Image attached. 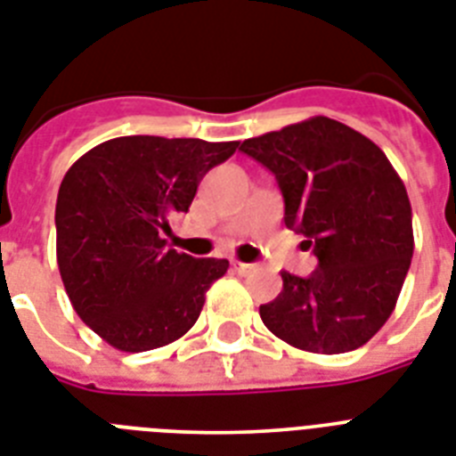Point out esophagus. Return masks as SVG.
<instances>
[{"label":"esophagus","mask_w":456,"mask_h":456,"mask_svg":"<svg viewBox=\"0 0 456 456\" xmlns=\"http://www.w3.org/2000/svg\"><path fill=\"white\" fill-rule=\"evenodd\" d=\"M232 266H234V272H239V273H250V272H255V265H248V262L232 260Z\"/></svg>","instance_id":"1"}]
</instances>
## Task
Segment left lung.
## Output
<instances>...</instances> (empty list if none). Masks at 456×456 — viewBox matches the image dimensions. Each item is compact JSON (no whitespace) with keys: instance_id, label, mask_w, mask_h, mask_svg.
I'll return each instance as SVG.
<instances>
[{"instance_id":"obj_1","label":"left lung","mask_w":456,"mask_h":456,"mask_svg":"<svg viewBox=\"0 0 456 456\" xmlns=\"http://www.w3.org/2000/svg\"><path fill=\"white\" fill-rule=\"evenodd\" d=\"M243 154L269 168L286 227L305 236L318 266L283 272L262 323L302 351L344 354L372 339L394 312L412 260V208L387 154L362 133L314 117L260 138Z\"/></svg>"}]
</instances>
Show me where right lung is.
<instances>
[{
	"instance_id": "right-lung-1",
	"label": "right lung",
	"mask_w": 456,
	"mask_h": 456,
	"mask_svg": "<svg viewBox=\"0 0 456 456\" xmlns=\"http://www.w3.org/2000/svg\"><path fill=\"white\" fill-rule=\"evenodd\" d=\"M239 142L126 135L98 144L65 173L55 253L74 312L119 351L175 342L196 323L227 260L166 248L170 220Z\"/></svg>"
}]
</instances>
